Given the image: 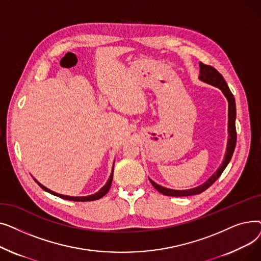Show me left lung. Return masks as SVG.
I'll list each match as a JSON object with an SVG mask.
<instances>
[{"instance_id":"obj_1","label":"left lung","mask_w":261,"mask_h":261,"mask_svg":"<svg viewBox=\"0 0 261 261\" xmlns=\"http://www.w3.org/2000/svg\"><path fill=\"white\" fill-rule=\"evenodd\" d=\"M200 66V76L199 79L205 84H208L211 86H214L218 89H220L224 96L227 99L228 102V126H227V131H228V140H227V145H226V152L224 155V160L222 164L217 169V171L210 177L208 180L205 181L203 184L195 187V188H190V189H185V190H176V189H170L163 187L155 182H153L151 179H149L153 187L160 191L161 194L165 195V196H170V197H187V196H193V195H199L203 193L204 190H206L210 186H212L219 176L221 175V173L224 171L226 166L228 165V163L232 156V153H234V150L236 147V140H237V133H236V102L234 95L231 94L226 81L224 80L223 76L219 73L216 68H214L211 65H206L202 62L199 63Z\"/></svg>"}]
</instances>
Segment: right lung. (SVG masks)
<instances>
[{
    "instance_id": "add662e5",
    "label": "right lung",
    "mask_w": 261,
    "mask_h": 261,
    "mask_svg": "<svg viewBox=\"0 0 261 261\" xmlns=\"http://www.w3.org/2000/svg\"><path fill=\"white\" fill-rule=\"evenodd\" d=\"M113 170H114V164H113V169H112V173H111V175H110V177H109V180H108V182L105 184V186H102L97 193H95L94 195H90V196H86V197H73V196H64V195H61V194H57V193H55V191H53V190H50V189H48V188H46L45 186H43L42 184L41 183H39L35 177H34V180L38 183V185L42 188L43 190H45V191H47V193H49V194H51V195H54V196H57V197H59V198H61V199H65V200H68V201H77V202H86V201H94V200H98V199H100V198H102L108 191L110 190V188H111V184H112V179H113Z\"/></svg>"
}]
</instances>
